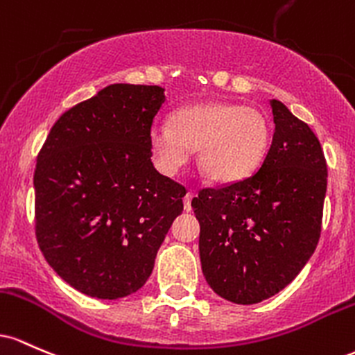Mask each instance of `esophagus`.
I'll return each instance as SVG.
<instances>
[{"mask_svg": "<svg viewBox=\"0 0 355 355\" xmlns=\"http://www.w3.org/2000/svg\"><path fill=\"white\" fill-rule=\"evenodd\" d=\"M193 198H194V193H186V196H184V199H182V201H184V211H191V201H193Z\"/></svg>", "mask_w": 355, "mask_h": 355, "instance_id": "obj_1", "label": "esophagus"}]
</instances>
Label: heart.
I'll return each instance as SVG.
<instances>
[{
  "mask_svg": "<svg viewBox=\"0 0 355 355\" xmlns=\"http://www.w3.org/2000/svg\"><path fill=\"white\" fill-rule=\"evenodd\" d=\"M272 130L254 107L199 102L181 107L169 122L153 125L149 146L161 173L173 176L198 147L202 173L218 182H234L258 169L268 153Z\"/></svg>",
  "mask_w": 355,
  "mask_h": 355,
  "instance_id": "obj_1",
  "label": "heart"
}]
</instances>
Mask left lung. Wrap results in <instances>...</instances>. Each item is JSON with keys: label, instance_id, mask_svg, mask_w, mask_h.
Returning <instances> with one entry per match:
<instances>
[{"label": "left lung", "instance_id": "obj_1", "mask_svg": "<svg viewBox=\"0 0 355 355\" xmlns=\"http://www.w3.org/2000/svg\"><path fill=\"white\" fill-rule=\"evenodd\" d=\"M275 132L252 176L193 198L206 282L233 304L273 297L300 273L320 238L327 162L313 130L272 101Z\"/></svg>", "mask_w": 355, "mask_h": 355}]
</instances>
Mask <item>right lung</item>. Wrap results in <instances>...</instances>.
I'll return each instance as SVG.
<instances>
[{"label": "right lung", "mask_w": 355, "mask_h": 355, "mask_svg": "<svg viewBox=\"0 0 355 355\" xmlns=\"http://www.w3.org/2000/svg\"><path fill=\"white\" fill-rule=\"evenodd\" d=\"M166 102L157 85L114 83L62 114L35 169V233L58 277L85 295L137 292L186 188L153 166L149 132Z\"/></svg>", "instance_id": "obj_1"}]
</instances>
